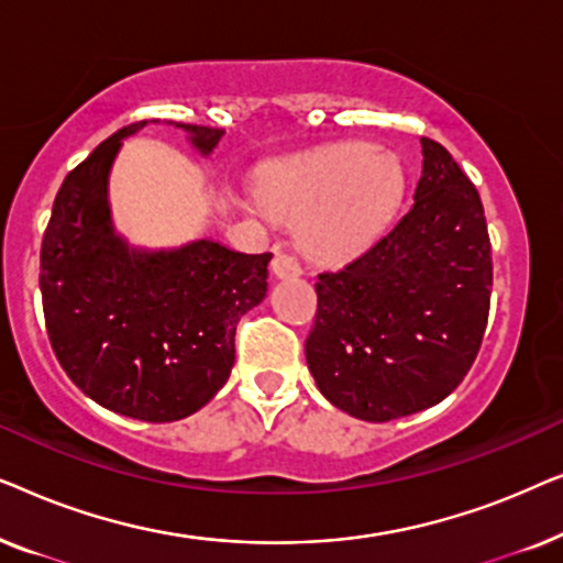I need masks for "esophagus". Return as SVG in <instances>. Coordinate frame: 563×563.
Instances as JSON below:
<instances>
[{
    "label": "esophagus",
    "instance_id": "obj_1",
    "mask_svg": "<svg viewBox=\"0 0 563 563\" xmlns=\"http://www.w3.org/2000/svg\"><path fill=\"white\" fill-rule=\"evenodd\" d=\"M272 268H274L276 276H282V279H284V276H299V274H302V266H299V261H297L295 253L282 251V249L274 253Z\"/></svg>",
    "mask_w": 563,
    "mask_h": 563
}]
</instances>
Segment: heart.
Returning <instances> with one entry per match:
<instances>
[{
  "instance_id": "b5f03b06",
  "label": "heart",
  "mask_w": 563,
  "mask_h": 563,
  "mask_svg": "<svg viewBox=\"0 0 563 563\" xmlns=\"http://www.w3.org/2000/svg\"><path fill=\"white\" fill-rule=\"evenodd\" d=\"M402 191L399 161L366 143L276 161L261 174L266 210L305 218L302 245L318 258H345L366 249L395 214Z\"/></svg>"
}]
</instances>
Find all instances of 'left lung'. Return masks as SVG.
<instances>
[{"label": "left lung", "mask_w": 563, "mask_h": 563, "mask_svg": "<svg viewBox=\"0 0 563 563\" xmlns=\"http://www.w3.org/2000/svg\"><path fill=\"white\" fill-rule=\"evenodd\" d=\"M420 143L422 174L405 218L314 282L307 366L338 410L368 422L449 397L489 318L492 243L479 191L441 143Z\"/></svg>", "instance_id": "8db88e82"}]
</instances>
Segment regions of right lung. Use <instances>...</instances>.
<instances>
[{"label":"right lung","mask_w":563,"mask_h":563,"mask_svg":"<svg viewBox=\"0 0 563 563\" xmlns=\"http://www.w3.org/2000/svg\"><path fill=\"white\" fill-rule=\"evenodd\" d=\"M99 143L60 184L41 249V295L58 364L107 410L145 422L197 412L222 389L235 361V328L266 297L272 253L197 241L145 253L114 235L107 174L120 141ZM199 153L225 130L181 125Z\"/></svg>","instance_id":"obj_1"}]
</instances>
